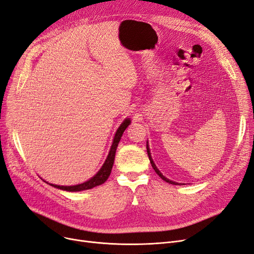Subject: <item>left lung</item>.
<instances>
[{"instance_id":"obj_1","label":"left lung","mask_w":254,"mask_h":254,"mask_svg":"<svg viewBox=\"0 0 254 254\" xmlns=\"http://www.w3.org/2000/svg\"><path fill=\"white\" fill-rule=\"evenodd\" d=\"M146 151H147V155H148V158H149V161H151V164H152V166H153V168H154V171L157 173V175L161 178L162 180H164L165 182H167V183H170V184H174V185H177L178 183L177 182H174V181H172V180H170V179H167L166 177H164L162 174H161V172L158 170L157 168V166H156V164L154 163V160H153V158H152V155H151V149H149V146H148V142L146 141Z\"/></svg>"}]
</instances>
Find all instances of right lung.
<instances>
[{"label":"right lung","instance_id":"right-lung-1","mask_svg":"<svg viewBox=\"0 0 254 254\" xmlns=\"http://www.w3.org/2000/svg\"><path fill=\"white\" fill-rule=\"evenodd\" d=\"M130 125V119L129 118H126L124 121H122V124L119 126V127L117 128L114 139H113V142L110 148V152L109 155L106 159L105 163L102 164L100 170L97 172V174L92 177L91 179H89L88 181L77 184V185H70V186H64V185H56V184H51L46 182L47 184H49L55 189H59L62 190H65V191H81V190H91L93 187H96L98 185H101L105 183L108 178L112 172V167L113 164H114V160H115V154H116V149L118 146V143L120 141V139L122 137V134L126 130V128Z\"/></svg>","mask_w":254,"mask_h":254}]
</instances>
